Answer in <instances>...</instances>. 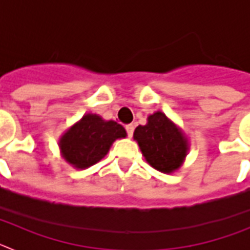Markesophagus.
Masks as SVG:
<instances>
[{
    "label": "esophagus",
    "instance_id": "1",
    "mask_svg": "<svg viewBox=\"0 0 250 250\" xmlns=\"http://www.w3.org/2000/svg\"><path fill=\"white\" fill-rule=\"evenodd\" d=\"M125 129H126L127 136H129V138H131L132 134H134V129H135V126H134L132 124H129V125H126V126H125Z\"/></svg>",
    "mask_w": 250,
    "mask_h": 250
}]
</instances>
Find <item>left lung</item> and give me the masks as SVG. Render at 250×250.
Returning <instances> with one entry per match:
<instances>
[{
  "label": "left lung",
  "mask_w": 250,
  "mask_h": 250,
  "mask_svg": "<svg viewBox=\"0 0 250 250\" xmlns=\"http://www.w3.org/2000/svg\"><path fill=\"white\" fill-rule=\"evenodd\" d=\"M134 140L147 164L164 174L182 167L189 150V140L183 130L161 111L149 115L146 125L136 127Z\"/></svg>",
  "instance_id": "left-lung-1"
}]
</instances>
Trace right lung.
Listing matches in <instances>:
<instances>
[{"instance_id":"1","label":"right lung","mask_w":250,"mask_h":250,"mask_svg":"<svg viewBox=\"0 0 250 250\" xmlns=\"http://www.w3.org/2000/svg\"><path fill=\"white\" fill-rule=\"evenodd\" d=\"M126 138V131L114 120L85 114L68 127L59 140L62 158L76 169H87L109 152L112 143Z\"/></svg>"}]
</instances>
